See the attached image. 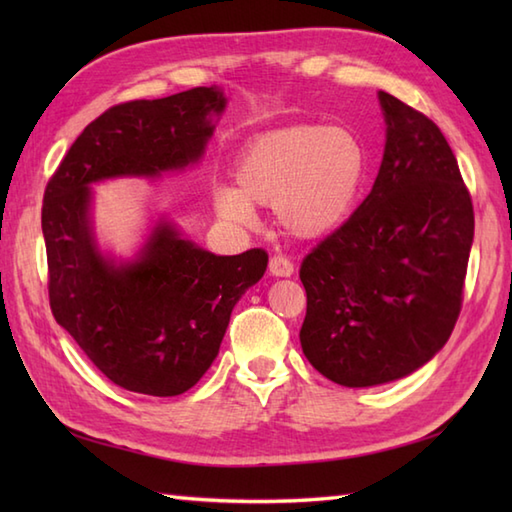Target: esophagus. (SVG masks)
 Returning <instances> with one entry per match:
<instances>
[{
    "mask_svg": "<svg viewBox=\"0 0 512 512\" xmlns=\"http://www.w3.org/2000/svg\"><path fill=\"white\" fill-rule=\"evenodd\" d=\"M268 270H270V275H273V277H290L292 273H295V266H292L288 257L275 255V257H270Z\"/></svg>",
    "mask_w": 512,
    "mask_h": 512,
    "instance_id": "34e87169",
    "label": "esophagus"
}]
</instances>
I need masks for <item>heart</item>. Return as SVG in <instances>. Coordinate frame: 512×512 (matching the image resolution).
I'll use <instances>...</instances> for the list:
<instances>
[{
    "mask_svg": "<svg viewBox=\"0 0 512 512\" xmlns=\"http://www.w3.org/2000/svg\"><path fill=\"white\" fill-rule=\"evenodd\" d=\"M367 171V151L352 129L292 125L250 140L235 165L237 187H215V209L253 224V206H273L284 231L319 239L352 213Z\"/></svg>",
    "mask_w": 512,
    "mask_h": 512,
    "instance_id": "heart-1",
    "label": "heart"
}]
</instances>
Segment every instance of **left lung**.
<instances>
[{
    "label": "left lung",
    "mask_w": 512,
    "mask_h": 512,
    "mask_svg": "<svg viewBox=\"0 0 512 512\" xmlns=\"http://www.w3.org/2000/svg\"><path fill=\"white\" fill-rule=\"evenodd\" d=\"M387 123L372 191L299 270L310 365L343 387L416 372L455 328L473 244V202L447 138L422 112L378 92Z\"/></svg>",
    "instance_id": "left-lung-1"
}]
</instances>
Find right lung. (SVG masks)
<instances>
[{"label": "right lung", "mask_w": 512, "mask_h": 512, "mask_svg": "<svg viewBox=\"0 0 512 512\" xmlns=\"http://www.w3.org/2000/svg\"><path fill=\"white\" fill-rule=\"evenodd\" d=\"M224 107L215 85L114 105L74 140L43 193L54 319L114 385L136 394L178 396L198 383L268 253L213 255L160 220L134 262L114 264L96 248L90 184L193 165Z\"/></svg>", "instance_id": "1"}]
</instances>
